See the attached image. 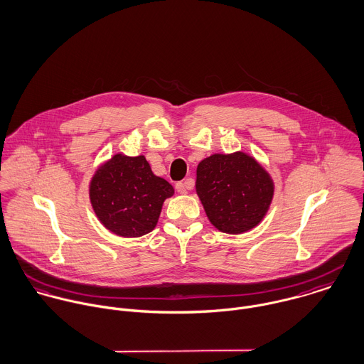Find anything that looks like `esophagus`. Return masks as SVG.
Returning <instances> with one entry per match:
<instances>
[{"mask_svg": "<svg viewBox=\"0 0 364 364\" xmlns=\"http://www.w3.org/2000/svg\"><path fill=\"white\" fill-rule=\"evenodd\" d=\"M175 189L178 191V193L185 195V193L188 192V185H186V182H178V183L175 185Z\"/></svg>", "mask_w": 364, "mask_h": 364, "instance_id": "34e87169", "label": "esophagus"}]
</instances>
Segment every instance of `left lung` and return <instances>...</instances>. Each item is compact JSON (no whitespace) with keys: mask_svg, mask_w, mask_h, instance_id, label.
I'll return each instance as SVG.
<instances>
[{"mask_svg":"<svg viewBox=\"0 0 364 364\" xmlns=\"http://www.w3.org/2000/svg\"><path fill=\"white\" fill-rule=\"evenodd\" d=\"M273 192L269 172L242 151L213 154L196 169V193L208 218L227 234L255 228L269 210Z\"/></svg>","mask_w":364,"mask_h":364,"instance_id":"8db88e82","label":"left lung"}]
</instances>
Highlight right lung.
<instances>
[{"instance_id":"1","label":"right lung","mask_w":364,"mask_h":364,"mask_svg":"<svg viewBox=\"0 0 364 364\" xmlns=\"http://www.w3.org/2000/svg\"><path fill=\"white\" fill-rule=\"evenodd\" d=\"M173 188L153 173L146 156L114 154L94 173L90 183L92 208L106 230L136 238L156 228L164 200Z\"/></svg>"}]
</instances>
